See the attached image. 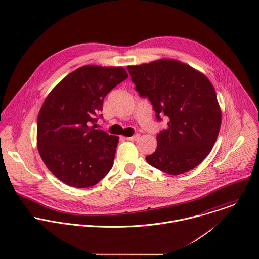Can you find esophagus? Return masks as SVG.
Here are the masks:
<instances>
[{
    "instance_id": "esophagus-1",
    "label": "esophagus",
    "mask_w": 259,
    "mask_h": 259,
    "mask_svg": "<svg viewBox=\"0 0 259 259\" xmlns=\"http://www.w3.org/2000/svg\"><path fill=\"white\" fill-rule=\"evenodd\" d=\"M139 138H140V134H135V135H133V136H131V137H127V140L136 141V140H138Z\"/></svg>"
}]
</instances>
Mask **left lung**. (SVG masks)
Segmentation results:
<instances>
[{"label":"left lung","mask_w":259,"mask_h":259,"mask_svg":"<svg viewBox=\"0 0 259 259\" xmlns=\"http://www.w3.org/2000/svg\"><path fill=\"white\" fill-rule=\"evenodd\" d=\"M136 91L153 105L156 118L168 117L146 161L171 175L192 170L210 153L221 126L216 92L206 76L173 59L127 67Z\"/></svg>","instance_id":"obj_1"}]
</instances>
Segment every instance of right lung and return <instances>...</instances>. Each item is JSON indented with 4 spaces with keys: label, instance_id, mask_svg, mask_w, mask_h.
I'll return each mask as SVG.
<instances>
[{
    "label": "right lung",
    "instance_id": "obj_1",
    "mask_svg": "<svg viewBox=\"0 0 259 259\" xmlns=\"http://www.w3.org/2000/svg\"><path fill=\"white\" fill-rule=\"evenodd\" d=\"M127 78L123 67L87 65L67 75L46 97L37 121L38 151L65 184L90 187L111 170L119 137L95 129L96 117L105 96Z\"/></svg>",
    "mask_w": 259,
    "mask_h": 259
}]
</instances>
